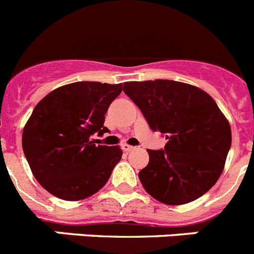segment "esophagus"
<instances>
[{"label":"esophagus","instance_id":"1","mask_svg":"<svg viewBox=\"0 0 254 254\" xmlns=\"http://www.w3.org/2000/svg\"><path fill=\"white\" fill-rule=\"evenodd\" d=\"M134 147H132V146H129V145H127V143H123L122 145V150L125 151V152H129V151H132L133 150Z\"/></svg>","mask_w":254,"mask_h":254}]
</instances>
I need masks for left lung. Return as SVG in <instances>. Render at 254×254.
Listing matches in <instances>:
<instances>
[{"instance_id": "1", "label": "left lung", "mask_w": 254, "mask_h": 254, "mask_svg": "<svg viewBox=\"0 0 254 254\" xmlns=\"http://www.w3.org/2000/svg\"><path fill=\"white\" fill-rule=\"evenodd\" d=\"M123 92L167 139L164 150H147L150 161L138 173L146 191L181 205L210 190L232 145L229 122L215 101L194 85L164 79L127 81Z\"/></svg>"}]
</instances>
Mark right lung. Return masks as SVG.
<instances>
[{"label":"right lung","instance_id":"add662e5","mask_svg":"<svg viewBox=\"0 0 254 254\" xmlns=\"http://www.w3.org/2000/svg\"><path fill=\"white\" fill-rule=\"evenodd\" d=\"M122 84L76 81L44 97L22 133V150L35 179L50 194L68 201L95 194L122 157L118 146L95 145L108 132L104 115Z\"/></svg>","mask_w":254,"mask_h":254}]
</instances>
